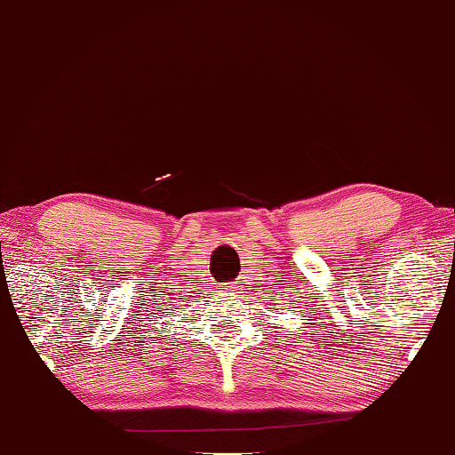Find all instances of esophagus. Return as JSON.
<instances>
[{"mask_svg":"<svg viewBox=\"0 0 455 455\" xmlns=\"http://www.w3.org/2000/svg\"><path fill=\"white\" fill-rule=\"evenodd\" d=\"M225 292H227V294H236V286H235V283H225Z\"/></svg>","mask_w":455,"mask_h":455,"instance_id":"obj_1","label":"esophagus"}]
</instances>
